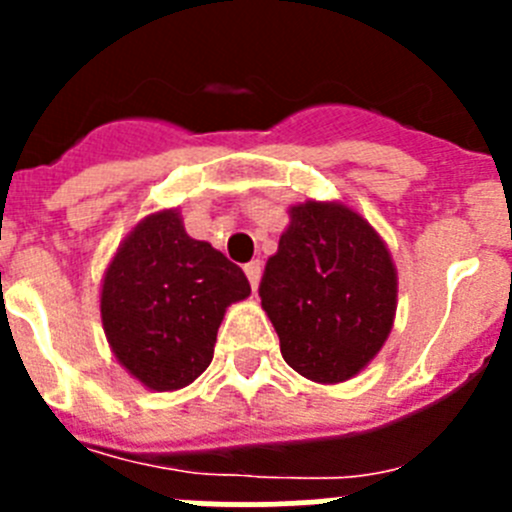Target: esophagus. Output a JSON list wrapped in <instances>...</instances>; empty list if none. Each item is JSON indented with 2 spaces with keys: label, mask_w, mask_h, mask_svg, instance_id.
I'll list each match as a JSON object with an SVG mask.
<instances>
[{
  "label": "esophagus",
  "mask_w": 512,
  "mask_h": 512,
  "mask_svg": "<svg viewBox=\"0 0 512 512\" xmlns=\"http://www.w3.org/2000/svg\"><path fill=\"white\" fill-rule=\"evenodd\" d=\"M243 271H246L248 282H251V289L259 287V277H261V261H251V264L243 266Z\"/></svg>",
  "instance_id": "1"
}]
</instances>
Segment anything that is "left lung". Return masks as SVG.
I'll list each match as a JSON object with an SVG mask.
<instances>
[{"instance_id": "left-lung-1", "label": "left lung", "mask_w": 512, "mask_h": 512, "mask_svg": "<svg viewBox=\"0 0 512 512\" xmlns=\"http://www.w3.org/2000/svg\"><path fill=\"white\" fill-rule=\"evenodd\" d=\"M259 297L295 372L312 382H346L390 336L397 274L364 217L343 205L305 202L292 207Z\"/></svg>"}]
</instances>
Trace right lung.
I'll return each mask as SVG.
<instances>
[{
  "instance_id": "right-lung-1",
  "label": "right lung",
  "mask_w": 512,
  "mask_h": 512,
  "mask_svg": "<svg viewBox=\"0 0 512 512\" xmlns=\"http://www.w3.org/2000/svg\"><path fill=\"white\" fill-rule=\"evenodd\" d=\"M251 284L241 266L194 241L174 210L148 215L125 238L102 284L112 351L151 390H179L210 366L230 302Z\"/></svg>"
}]
</instances>
